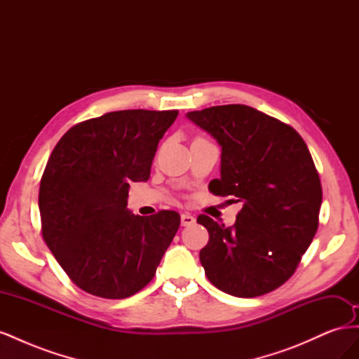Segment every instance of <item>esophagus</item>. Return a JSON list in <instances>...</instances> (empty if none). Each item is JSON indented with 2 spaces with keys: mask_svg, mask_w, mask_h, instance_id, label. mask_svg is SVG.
<instances>
[{
  "mask_svg": "<svg viewBox=\"0 0 359 359\" xmlns=\"http://www.w3.org/2000/svg\"><path fill=\"white\" fill-rule=\"evenodd\" d=\"M196 223V219H194V217L191 215V214H189V212H184L182 215H181V226H191V224H194Z\"/></svg>",
  "mask_w": 359,
  "mask_h": 359,
  "instance_id": "esophagus-1",
  "label": "esophagus"
}]
</instances>
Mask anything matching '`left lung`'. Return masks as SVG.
<instances>
[{"label":"left lung","mask_w":359,"mask_h":359,"mask_svg":"<svg viewBox=\"0 0 359 359\" xmlns=\"http://www.w3.org/2000/svg\"><path fill=\"white\" fill-rule=\"evenodd\" d=\"M187 118L222 147L211 193L243 203L231 227L198 217L210 233L199 253L205 274L229 295H265L295 273L318 231L322 186L310 151L295 128L245 104Z\"/></svg>","instance_id":"obj_1"}]
</instances>
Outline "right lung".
<instances>
[{"label":"right lung","mask_w":359,"mask_h":359,"mask_svg":"<svg viewBox=\"0 0 359 359\" xmlns=\"http://www.w3.org/2000/svg\"><path fill=\"white\" fill-rule=\"evenodd\" d=\"M178 111H116L73 126L53 148L39 190L41 235L73 283L123 299L153 280L180 214L127 210L132 182L148 181Z\"/></svg>","instance_id":"1"}]
</instances>
